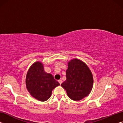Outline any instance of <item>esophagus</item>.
Wrapping results in <instances>:
<instances>
[{"instance_id":"obj_1","label":"esophagus","mask_w":123,"mask_h":123,"mask_svg":"<svg viewBox=\"0 0 123 123\" xmlns=\"http://www.w3.org/2000/svg\"><path fill=\"white\" fill-rule=\"evenodd\" d=\"M58 82H59V84H60V85H61V84H62V80H58Z\"/></svg>"}]
</instances>
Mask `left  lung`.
<instances>
[{"label":"left lung","mask_w":123,"mask_h":123,"mask_svg":"<svg viewBox=\"0 0 123 123\" xmlns=\"http://www.w3.org/2000/svg\"><path fill=\"white\" fill-rule=\"evenodd\" d=\"M67 79L61 85L73 100H81L90 94L93 77L88 66L81 60L74 59L68 62Z\"/></svg>","instance_id":"obj_1"}]
</instances>
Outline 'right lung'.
<instances>
[{"label": "right lung", "mask_w": 123, "mask_h": 123, "mask_svg": "<svg viewBox=\"0 0 123 123\" xmlns=\"http://www.w3.org/2000/svg\"><path fill=\"white\" fill-rule=\"evenodd\" d=\"M25 84L30 95L39 101H47L51 97L52 91L59 86L51 74L44 70L41 62H34L27 72Z\"/></svg>", "instance_id": "1"}]
</instances>
